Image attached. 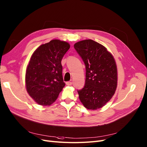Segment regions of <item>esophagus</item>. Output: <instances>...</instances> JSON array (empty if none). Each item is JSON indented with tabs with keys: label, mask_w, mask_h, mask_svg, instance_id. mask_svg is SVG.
Wrapping results in <instances>:
<instances>
[{
	"label": "esophagus",
	"mask_w": 147,
	"mask_h": 147,
	"mask_svg": "<svg viewBox=\"0 0 147 147\" xmlns=\"http://www.w3.org/2000/svg\"><path fill=\"white\" fill-rule=\"evenodd\" d=\"M66 85H68V86L71 85H72V82H71V81L67 82H66Z\"/></svg>",
	"instance_id": "esophagus-1"
}]
</instances>
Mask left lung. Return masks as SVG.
<instances>
[{
  "label": "left lung",
  "instance_id": "left-lung-1",
  "mask_svg": "<svg viewBox=\"0 0 147 147\" xmlns=\"http://www.w3.org/2000/svg\"><path fill=\"white\" fill-rule=\"evenodd\" d=\"M74 47L86 68L85 86L78 90L79 99L88 109L103 107L112 97L117 86V69L113 56L92 40L76 42Z\"/></svg>",
  "mask_w": 147,
  "mask_h": 147
}]
</instances>
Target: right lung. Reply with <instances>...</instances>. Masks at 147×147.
I'll list each match as a JSON object with an SVG mask.
<instances>
[{
    "mask_svg": "<svg viewBox=\"0 0 147 147\" xmlns=\"http://www.w3.org/2000/svg\"><path fill=\"white\" fill-rule=\"evenodd\" d=\"M69 47L67 42L53 40L42 44L32 55L26 69V86L38 104L52 105L65 86L61 61Z\"/></svg>",
    "mask_w": 147,
    "mask_h": 147,
    "instance_id": "obj_1",
    "label": "right lung"
}]
</instances>
